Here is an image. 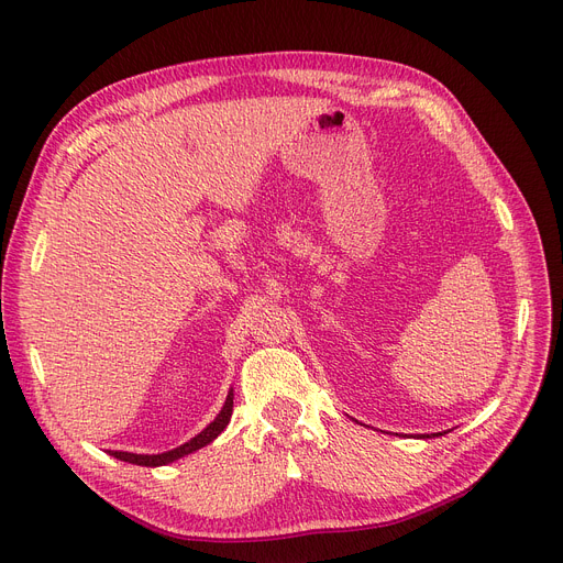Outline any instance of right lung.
Returning <instances> with one entry per match:
<instances>
[{"instance_id":"right-lung-1","label":"right lung","mask_w":563,"mask_h":563,"mask_svg":"<svg viewBox=\"0 0 563 563\" xmlns=\"http://www.w3.org/2000/svg\"><path fill=\"white\" fill-rule=\"evenodd\" d=\"M232 406H234V397H232V393H230V395H228V401H225V406H223V410L219 412V417H216V419L200 432V435H196L194 440H189L187 444H183V446H178V449L166 451V453H157V455H135V453H123V451H112L110 455H114V457L121 460V462H131V464H140V466H162V464H168V462H173V460H178V457H183V455H189V453H194V451L207 446L209 442H213L216 438H219L221 432L225 430V426L230 423V417H232V410H234Z\"/></svg>"}]
</instances>
